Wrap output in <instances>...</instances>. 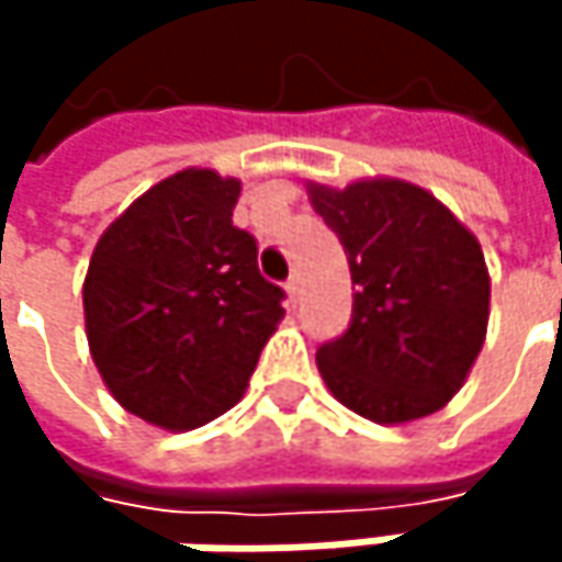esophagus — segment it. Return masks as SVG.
Instances as JSON below:
<instances>
[{"instance_id":"1","label":"esophagus","mask_w":562,"mask_h":562,"mask_svg":"<svg viewBox=\"0 0 562 562\" xmlns=\"http://www.w3.org/2000/svg\"><path fill=\"white\" fill-rule=\"evenodd\" d=\"M285 292H289V305H295V302H299V292H302V280H299V273H292V277L285 280Z\"/></svg>"}]
</instances>
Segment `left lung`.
<instances>
[{
    "label": "left lung",
    "mask_w": 562,
    "mask_h": 562,
    "mask_svg": "<svg viewBox=\"0 0 562 562\" xmlns=\"http://www.w3.org/2000/svg\"><path fill=\"white\" fill-rule=\"evenodd\" d=\"M308 194L338 234L355 282L345 335L315 351L328 391L374 423L442 409L488 328L492 282L479 240L406 181L312 184Z\"/></svg>",
    "instance_id": "1"
}]
</instances>
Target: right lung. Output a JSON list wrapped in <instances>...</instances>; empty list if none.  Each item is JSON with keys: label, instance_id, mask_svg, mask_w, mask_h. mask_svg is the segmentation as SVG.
<instances>
[{"label": "right lung", "instance_id": "1", "mask_svg": "<svg viewBox=\"0 0 562 562\" xmlns=\"http://www.w3.org/2000/svg\"><path fill=\"white\" fill-rule=\"evenodd\" d=\"M237 178L184 169L100 237L83 282L90 355L146 423L194 429L231 409L282 318L257 237L234 224Z\"/></svg>", "mask_w": 562, "mask_h": 562}]
</instances>
